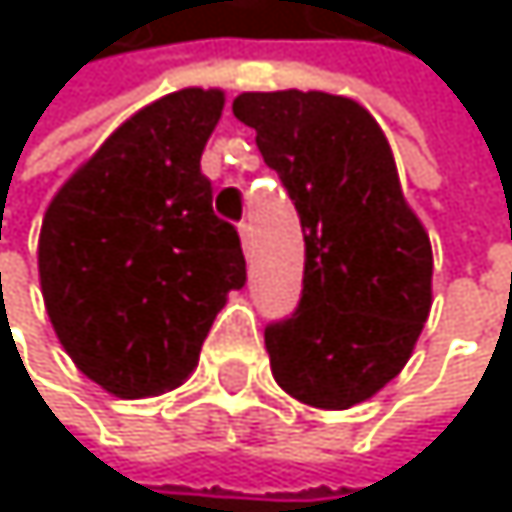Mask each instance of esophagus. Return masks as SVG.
<instances>
[{
	"label": "esophagus",
	"mask_w": 512,
	"mask_h": 512,
	"mask_svg": "<svg viewBox=\"0 0 512 512\" xmlns=\"http://www.w3.org/2000/svg\"><path fill=\"white\" fill-rule=\"evenodd\" d=\"M239 236H242V245H245V251H248V248H251V224H248V221L239 224Z\"/></svg>",
	"instance_id": "obj_1"
}]
</instances>
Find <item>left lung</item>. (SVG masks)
<instances>
[{
    "mask_svg": "<svg viewBox=\"0 0 512 512\" xmlns=\"http://www.w3.org/2000/svg\"><path fill=\"white\" fill-rule=\"evenodd\" d=\"M233 116L258 131L304 230V291L264 328L276 384L316 408H350L390 384L430 316V236L402 199L381 125L325 91H245Z\"/></svg>",
    "mask_w": 512,
    "mask_h": 512,
    "instance_id": "1",
    "label": "left lung"
}]
</instances>
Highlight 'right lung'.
<instances>
[{
    "label": "right lung",
    "instance_id": "obj_1",
    "mask_svg": "<svg viewBox=\"0 0 512 512\" xmlns=\"http://www.w3.org/2000/svg\"><path fill=\"white\" fill-rule=\"evenodd\" d=\"M221 91L184 88L116 128L45 211L48 319L94 384L141 399L178 387L245 285L239 233L211 208L199 159Z\"/></svg>",
    "mask_w": 512,
    "mask_h": 512
}]
</instances>
